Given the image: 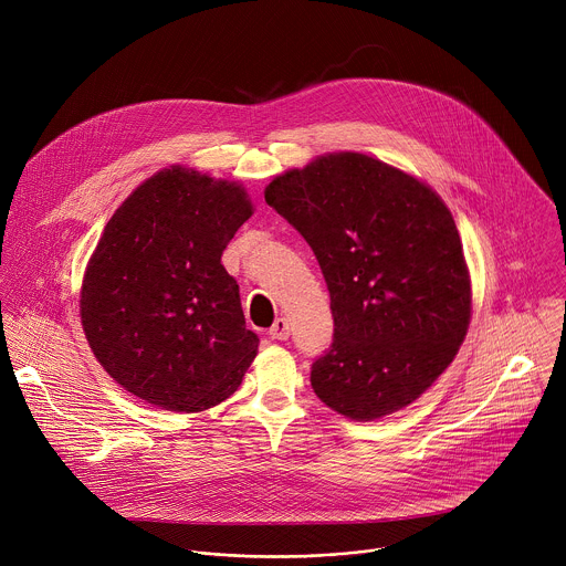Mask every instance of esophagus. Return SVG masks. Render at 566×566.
Instances as JSON below:
<instances>
[{
    "label": "esophagus",
    "mask_w": 566,
    "mask_h": 566,
    "mask_svg": "<svg viewBox=\"0 0 566 566\" xmlns=\"http://www.w3.org/2000/svg\"><path fill=\"white\" fill-rule=\"evenodd\" d=\"M269 336H271L273 340H286V338L291 336V332H289V322H286L284 317H277V319L273 322V327L269 329Z\"/></svg>",
    "instance_id": "esophagus-1"
}]
</instances>
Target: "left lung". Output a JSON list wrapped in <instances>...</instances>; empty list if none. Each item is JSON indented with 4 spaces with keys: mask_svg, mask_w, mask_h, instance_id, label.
Masks as SVG:
<instances>
[{
    "mask_svg": "<svg viewBox=\"0 0 566 566\" xmlns=\"http://www.w3.org/2000/svg\"><path fill=\"white\" fill-rule=\"evenodd\" d=\"M325 275L334 343L311 365L322 402L371 421L417 400L470 322L459 230L428 186L356 151L315 158L266 188Z\"/></svg>",
    "mask_w": 566,
    "mask_h": 566,
    "instance_id": "1",
    "label": "left lung"
}]
</instances>
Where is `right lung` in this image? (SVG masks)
Here are the masks:
<instances>
[{
	"label": "right lung",
	"instance_id": "1",
	"mask_svg": "<svg viewBox=\"0 0 566 566\" xmlns=\"http://www.w3.org/2000/svg\"><path fill=\"white\" fill-rule=\"evenodd\" d=\"M251 214L237 184L184 168L154 175L114 212L80 313L98 363L127 391L201 412L241 385L260 338L221 253Z\"/></svg>",
	"mask_w": 566,
	"mask_h": 566
}]
</instances>
